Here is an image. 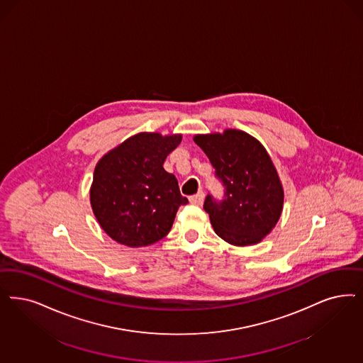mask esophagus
Listing matches in <instances>:
<instances>
[{"instance_id": "obj_1", "label": "esophagus", "mask_w": 363, "mask_h": 363, "mask_svg": "<svg viewBox=\"0 0 363 363\" xmlns=\"http://www.w3.org/2000/svg\"><path fill=\"white\" fill-rule=\"evenodd\" d=\"M203 199H205V194H203V191L200 190L197 194H194V196H191L189 201L193 203V205H201L202 202H203Z\"/></svg>"}]
</instances>
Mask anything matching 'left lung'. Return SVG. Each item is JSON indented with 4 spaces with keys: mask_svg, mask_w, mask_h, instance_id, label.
Returning a JSON list of instances; mask_svg holds the SVG:
<instances>
[{
    "mask_svg": "<svg viewBox=\"0 0 363 363\" xmlns=\"http://www.w3.org/2000/svg\"><path fill=\"white\" fill-rule=\"evenodd\" d=\"M194 142L223 184L221 200L208 194L203 209L214 232L238 247L256 244L276 225L283 209V188L262 143L240 130L197 135Z\"/></svg>",
    "mask_w": 363,
    "mask_h": 363,
    "instance_id": "8db88e82",
    "label": "left lung"
}]
</instances>
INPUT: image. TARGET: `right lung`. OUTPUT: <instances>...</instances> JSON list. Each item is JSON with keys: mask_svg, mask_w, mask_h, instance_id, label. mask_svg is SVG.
<instances>
[{"mask_svg": "<svg viewBox=\"0 0 363 363\" xmlns=\"http://www.w3.org/2000/svg\"><path fill=\"white\" fill-rule=\"evenodd\" d=\"M181 135L142 133L104 155L95 167L92 211L103 230L127 247H146L164 238L175 213L186 205L174 174L163 169Z\"/></svg>", "mask_w": 363, "mask_h": 363, "instance_id": "1", "label": "right lung"}]
</instances>
